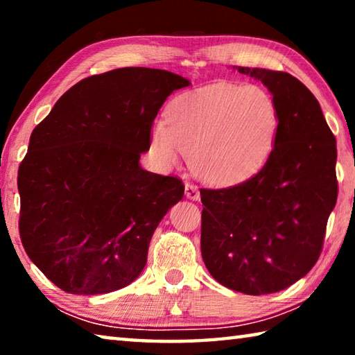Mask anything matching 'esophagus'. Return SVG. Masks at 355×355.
Listing matches in <instances>:
<instances>
[{
	"instance_id": "esophagus-1",
	"label": "esophagus",
	"mask_w": 355,
	"mask_h": 355,
	"mask_svg": "<svg viewBox=\"0 0 355 355\" xmlns=\"http://www.w3.org/2000/svg\"><path fill=\"white\" fill-rule=\"evenodd\" d=\"M184 196L191 200H199L200 199V191H199V188H197V186L191 184V183H186Z\"/></svg>"
}]
</instances>
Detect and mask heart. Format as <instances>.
<instances>
[{"label":"heart","instance_id":"obj_1","mask_svg":"<svg viewBox=\"0 0 355 355\" xmlns=\"http://www.w3.org/2000/svg\"><path fill=\"white\" fill-rule=\"evenodd\" d=\"M280 116L272 95L261 86L213 84L182 95L158 122L152 146L167 166L189 156L203 182L232 186L261 169L279 135Z\"/></svg>","mask_w":355,"mask_h":355}]
</instances>
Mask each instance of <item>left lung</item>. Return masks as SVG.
<instances>
[{"label":"left lung","mask_w":355,"mask_h":355,"mask_svg":"<svg viewBox=\"0 0 355 355\" xmlns=\"http://www.w3.org/2000/svg\"><path fill=\"white\" fill-rule=\"evenodd\" d=\"M236 70L272 94L279 135L254 177L230 188L200 189V249L220 285L261 296L302 279L320 258L338 196L336 141L315 95L297 78L266 69Z\"/></svg>","instance_id":"8db88e82"}]
</instances>
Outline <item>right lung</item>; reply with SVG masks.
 I'll list each match as a JSON object with an SVG mask.
<instances>
[{"mask_svg":"<svg viewBox=\"0 0 355 355\" xmlns=\"http://www.w3.org/2000/svg\"><path fill=\"white\" fill-rule=\"evenodd\" d=\"M186 78L116 69L70 87L34 128L19 167L20 238L28 257L70 294L130 285L150 239L183 199L177 177L144 171L153 120Z\"/></svg>","mask_w":355,"mask_h":355,"instance_id":"obj_1","label":"right lung"}]
</instances>
